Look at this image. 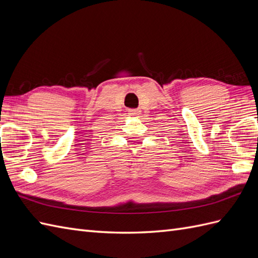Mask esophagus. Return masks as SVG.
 Wrapping results in <instances>:
<instances>
[{
	"label": "esophagus",
	"instance_id": "34e87169",
	"mask_svg": "<svg viewBox=\"0 0 258 258\" xmlns=\"http://www.w3.org/2000/svg\"><path fill=\"white\" fill-rule=\"evenodd\" d=\"M128 114L130 116H139L140 114H141V110H129Z\"/></svg>",
	"mask_w": 258,
	"mask_h": 258
}]
</instances>
